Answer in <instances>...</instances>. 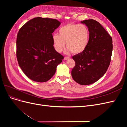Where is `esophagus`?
I'll list each match as a JSON object with an SVG mask.
<instances>
[{"label":"esophagus","instance_id":"1","mask_svg":"<svg viewBox=\"0 0 127 127\" xmlns=\"http://www.w3.org/2000/svg\"><path fill=\"white\" fill-rule=\"evenodd\" d=\"M69 59H70V57H65L64 58V60H68Z\"/></svg>","mask_w":127,"mask_h":127}]
</instances>
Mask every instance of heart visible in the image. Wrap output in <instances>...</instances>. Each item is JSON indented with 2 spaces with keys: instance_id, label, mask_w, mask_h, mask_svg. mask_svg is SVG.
<instances>
[{
  "instance_id": "heart-1",
  "label": "heart",
  "mask_w": 127,
  "mask_h": 127,
  "mask_svg": "<svg viewBox=\"0 0 127 127\" xmlns=\"http://www.w3.org/2000/svg\"><path fill=\"white\" fill-rule=\"evenodd\" d=\"M59 34L52 36L53 47L58 52H62L66 44L67 52L74 55L83 52L89 44L90 31L85 25L68 24L59 29Z\"/></svg>"
}]
</instances>
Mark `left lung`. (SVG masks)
<instances>
[{
    "label": "left lung",
    "instance_id": "obj_1",
    "mask_svg": "<svg viewBox=\"0 0 127 127\" xmlns=\"http://www.w3.org/2000/svg\"><path fill=\"white\" fill-rule=\"evenodd\" d=\"M81 23L90 31V42L83 52L72 57L75 66L71 76L79 84L87 85L97 81L108 69L112 52V39L96 21L91 19Z\"/></svg>",
    "mask_w": 127,
    "mask_h": 127
}]
</instances>
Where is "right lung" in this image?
<instances>
[{
  "label": "right lung",
  "mask_w": 127,
  "mask_h": 127,
  "mask_svg": "<svg viewBox=\"0 0 127 127\" xmlns=\"http://www.w3.org/2000/svg\"><path fill=\"white\" fill-rule=\"evenodd\" d=\"M60 22L55 19L34 18L19 30L16 57L19 66L28 78L45 82L55 75L63 56L53 47L52 33Z\"/></svg>",
  "instance_id": "right-lung-1"
}]
</instances>
